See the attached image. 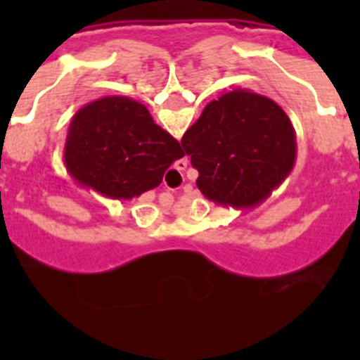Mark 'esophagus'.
<instances>
[{
    "label": "esophagus",
    "instance_id": "1",
    "mask_svg": "<svg viewBox=\"0 0 360 360\" xmlns=\"http://www.w3.org/2000/svg\"><path fill=\"white\" fill-rule=\"evenodd\" d=\"M184 164H186V162H184Z\"/></svg>",
    "mask_w": 360,
    "mask_h": 360
}]
</instances>
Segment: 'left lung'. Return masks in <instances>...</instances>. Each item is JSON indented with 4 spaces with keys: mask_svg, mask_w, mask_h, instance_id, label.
<instances>
[{
    "mask_svg": "<svg viewBox=\"0 0 360 360\" xmlns=\"http://www.w3.org/2000/svg\"><path fill=\"white\" fill-rule=\"evenodd\" d=\"M198 169L202 195L224 207L265 202L292 173L297 142L279 104L247 88H232L203 108L182 136Z\"/></svg>",
    "mask_w": 360,
    "mask_h": 360,
    "instance_id": "8db88e82",
    "label": "left lung"
}]
</instances>
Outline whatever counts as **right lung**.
Instances as JSON below:
<instances>
[{
    "label": "right lung",
    "instance_id": "right-lung-1",
    "mask_svg": "<svg viewBox=\"0 0 360 360\" xmlns=\"http://www.w3.org/2000/svg\"><path fill=\"white\" fill-rule=\"evenodd\" d=\"M184 155L148 108L124 95L82 106L70 122L65 144L73 180L117 200L139 198L160 186L165 169Z\"/></svg>",
    "mask_w": 360,
    "mask_h": 360
}]
</instances>
